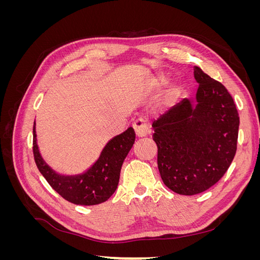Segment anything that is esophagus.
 <instances>
[{"label": "esophagus", "instance_id": "34e87169", "mask_svg": "<svg viewBox=\"0 0 260 260\" xmlns=\"http://www.w3.org/2000/svg\"><path fill=\"white\" fill-rule=\"evenodd\" d=\"M133 129L136 131V136L138 138H143L146 137L147 133L149 132L148 130V124L147 122L143 119V118H139L135 122H133Z\"/></svg>", "mask_w": 260, "mask_h": 260}]
</instances>
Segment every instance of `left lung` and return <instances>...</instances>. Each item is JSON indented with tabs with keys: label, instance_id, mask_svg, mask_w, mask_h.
I'll use <instances>...</instances> for the list:
<instances>
[{
	"label": "left lung",
	"instance_id": "8db88e82",
	"mask_svg": "<svg viewBox=\"0 0 260 260\" xmlns=\"http://www.w3.org/2000/svg\"><path fill=\"white\" fill-rule=\"evenodd\" d=\"M199 89L152 124L162 182L181 195L208 190L223 177L237 153L240 117L224 85L195 66Z\"/></svg>",
	"mask_w": 260,
	"mask_h": 260
}]
</instances>
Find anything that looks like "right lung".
Here are the masks:
<instances>
[{
  "label": "right lung",
  "mask_w": 260,
  "mask_h": 260,
  "mask_svg": "<svg viewBox=\"0 0 260 260\" xmlns=\"http://www.w3.org/2000/svg\"><path fill=\"white\" fill-rule=\"evenodd\" d=\"M135 140V130L130 127L108 141L99 159L83 174L64 176L54 171L42 158L37 144L35 121L34 156L39 171L61 198L76 205H98L106 202L116 191L122 162Z\"/></svg>",
  "instance_id": "obj_1"
}]
</instances>
